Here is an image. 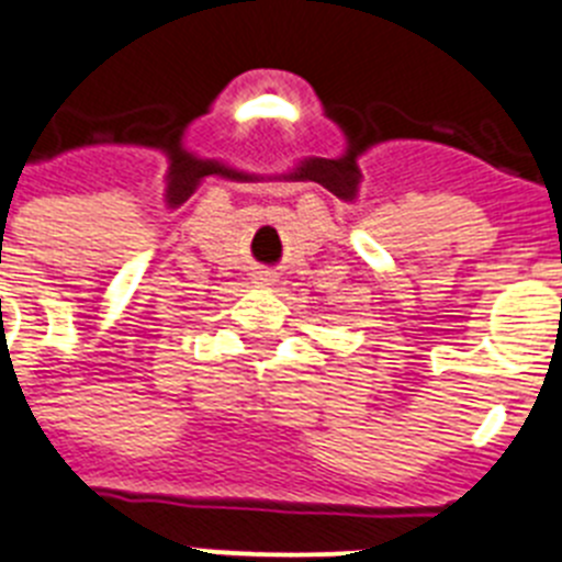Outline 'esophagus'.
<instances>
[{
    "instance_id": "34e87169",
    "label": "esophagus",
    "mask_w": 562,
    "mask_h": 562,
    "mask_svg": "<svg viewBox=\"0 0 562 562\" xmlns=\"http://www.w3.org/2000/svg\"><path fill=\"white\" fill-rule=\"evenodd\" d=\"M254 282H257V285H274V277L268 274V271H260V274L254 277Z\"/></svg>"
}]
</instances>
